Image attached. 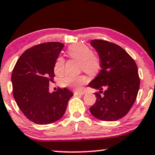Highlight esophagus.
I'll return each mask as SVG.
<instances>
[{
    "instance_id": "esophagus-1",
    "label": "esophagus",
    "mask_w": 155,
    "mask_h": 155,
    "mask_svg": "<svg viewBox=\"0 0 155 155\" xmlns=\"http://www.w3.org/2000/svg\"><path fill=\"white\" fill-rule=\"evenodd\" d=\"M85 92L84 91H74V95H83L85 94Z\"/></svg>"
}]
</instances>
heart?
Instances as JSON below:
<instances>
[{
	"label": "heart",
	"instance_id": "1",
	"mask_svg": "<svg viewBox=\"0 0 155 155\" xmlns=\"http://www.w3.org/2000/svg\"><path fill=\"white\" fill-rule=\"evenodd\" d=\"M67 54L71 58L80 61V67L82 70L91 74H96L101 68L99 58L93 54V51L88 46L82 44L74 45L70 47L67 51ZM64 69V60L60 57L57 59L54 64V72L62 74ZM88 81L85 74L78 75H67L62 80L63 85L74 89H81L84 84Z\"/></svg>",
	"mask_w": 155,
	"mask_h": 155
}]
</instances>
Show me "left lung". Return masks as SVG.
Wrapping results in <instances>:
<instances>
[{
	"label": "left lung",
	"instance_id": "obj_1",
	"mask_svg": "<svg viewBox=\"0 0 155 155\" xmlns=\"http://www.w3.org/2000/svg\"><path fill=\"white\" fill-rule=\"evenodd\" d=\"M91 45L98 52L101 70L88 86L104 94L95 93L96 101L90 111L101 121H116L127 115L137 99L140 85L137 64L116 44L95 39Z\"/></svg>",
	"mask_w": 155,
	"mask_h": 155
}]
</instances>
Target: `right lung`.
I'll return each mask as SVG.
<instances>
[{
	"instance_id": "add662e5",
	"label": "right lung",
	"mask_w": 155,
	"mask_h": 155,
	"mask_svg": "<svg viewBox=\"0 0 155 155\" xmlns=\"http://www.w3.org/2000/svg\"><path fill=\"white\" fill-rule=\"evenodd\" d=\"M63 47L60 42L34 46L21 55L13 68V97L25 116L35 124H49L60 119L73 95L66 87L53 93L49 91L55 62Z\"/></svg>"
}]
</instances>
